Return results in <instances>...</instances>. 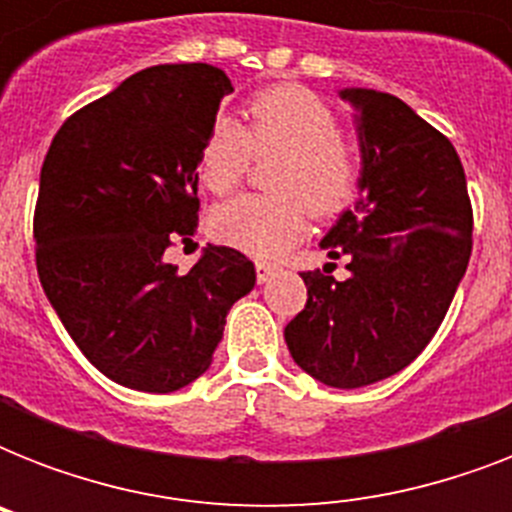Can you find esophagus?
<instances>
[{"instance_id":"1","label":"esophagus","mask_w":512,"mask_h":512,"mask_svg":"<svg viewBox=\"0 0 512 512\" xmlns=\"http://www.w3.org/2000/svg\"><path fill=\"white\" fill-rule=\"evenodd\" d=\"M271 276H273L271 265L257 263V281H260V284H268V281H271Z\"/></svg>"}]
</instances>
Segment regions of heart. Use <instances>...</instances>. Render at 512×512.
I'll return each mask as SVG.
<instances>
[{"mask_svg":"<svg viewBox=\"0 0 512 512\" xmlns=\"http://www.w3.org/2000/svg\"><path fill=\"white\" fill-rule=\"evenodd\" d=\"M340 119L327 100L297 84H273L249 100V124L231 116L209 124L199 148V177L212 193L244 180L255 154H281L273 172L276 196L247 193L212 212L217 241L260 260L284 255L305 231L308 209L335 215L356 196L361 167L342 143Z\"/></svg>","mask_w":512,"mask_h":512,"instance_id":"1","label":"heart"}]
</instances>
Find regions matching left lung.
Instances as JSON below:
<instances>
[{
    "instance_id": "obj_1",
    "label": "left lung",
    "mask_w": 512,
    "mask_h": 512,
    "mask_svg": "<svg viewBox=\"0 0 512 512\" xmlns=\"http://www.w3.org/2000/svg\"><path fill=\"white\" fill-rule=\"evenodd\" d=\"M340 98L356 108L361 180L321 247L350 273H300L308 303L284 340L303 372L350 390L401 372L433 340L468 268L473 207L449 138L404 100L361 87Z\"/></svg>"
}]
</instances>
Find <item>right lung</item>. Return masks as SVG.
<instances>
[{"label":"right lung","mask_w":512,"mask_h":512,"mask_svg":"<svg viewBox=\"0 0 512 512\" xmlns=\"http://www.w3.org/2000/svg\"><path fill=\"white\" fill-rule=\"evenodd\" d=\"M231 79L164 63L71 114L52 138L34 212L44 295L108 380L172 393L207 372L225 316L255 287L252 260L204 249L188 273L164 260L199 225V148Z\"/></svg>","instance_id":"add662e5"}]
</instances>
